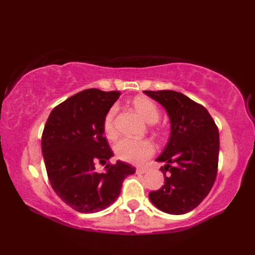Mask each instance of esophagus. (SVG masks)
<instances>
[{"mask_svg":"<svg viewBox=\"0 0 255 255\" xmlns=\"http://www.w3.org/2000/svg\"><path fill=\"white\" fill-rule=\"evenodd\" d=\"M145 172H147V170H145L144 167H137V170H136L137 174H143V173H145Z\"/></svg>","mask_w":255,"mask_h":255,"instance_id":"obj_1","label":"esophagus"}]
</instances>
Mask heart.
<instances>
[{"instance_id": "heart-1", "label": "heart", "mask_w": 255, "mask_h": 255, "mask_svg": "<svg viewBox=\"0 0 255 255\" xmlns=\"http://www.w3.org/2000/svg\"><path fill=\"white\" fill-rule=\"evenodd\" d=\"M134 110L137 111L147 124H154L159 121L160 111L153 101L145 96H137L132 101ZM117 108L114 106L105 115L103 122V130L107 138L114 139L117 131L115 128V115ZM154 152L153 144L149 140H131L124 138L116 143L115 153L118 159L132 164H140L149 159Z\"/></svg>"}]
</instances>
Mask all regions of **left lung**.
Instances as JSON below:
<instances>
[{
	"mask_svg": "<svg viewBox=\"0 0 255 255\" xmlns=\"http://www.w3.org/2000/svg\"><path fill=\"white\" fill-rule=\"evenodd\" d=\"M143 93L165 108L171 124L169 142L156 158L165 163L160 169L164 185L149 198L166 214H186L203 202L217 176L218 128L208 111L186 95L170 90Z\"/></svg>",
	"mask_w": 255,
	"mask_h": 255,
	"instance_id": "1",
	"label": "left lung"
}]
</instances>
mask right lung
<instances>
[{"label": "right lung", "instance_id": "add662e5", "mask_svg": "<svg viewBox=\"0 0 255 255\" xmlns=\"http://www.w3.org/2000/svg\"><path fill=\"white\" fill-rule=\"evenodd\" d=\"M121 93L84 90L51 111L41 137V150L51 187L64 203L82 214L97 213L118 198L125 177L136 167L117 161L104 137L103 122ZM106 165L97 173L95 164Z\"/></svg>", "mask_w": 255, "mask_h": 255}]
</instances>
